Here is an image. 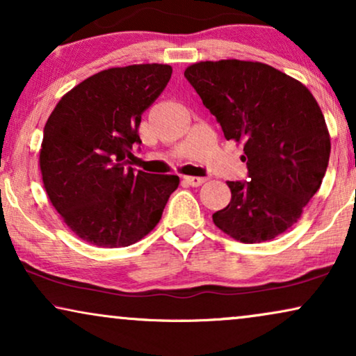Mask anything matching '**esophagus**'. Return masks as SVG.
Returning <instances> with one entry per match:
<instances>
[{
	"label": "esophagus",
	"mask_w": 356,
	"mask_h": 356,
	"mask_svg": "<svg viewBox=\"0 0 356 356\" xmlns=\"http://www.w3.org/2000/svg\"><path fill=\"white\" fill-rule=\"evenodd\" d=\"M183 179L189 184V186H201V184L207 181L206 178H199V177H184Z\"/></svg>",
	"instance_id": "1"
}]
</instances>
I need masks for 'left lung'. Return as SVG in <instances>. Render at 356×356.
I'll use <instances>...</instances> for the list:
<instances>
[{
	"mask_svg": "<svg viewBox=\"0 0 356 356\" xmlns=\"http://www.w3.org/2000/svg\"><path fill=\"white\" fill-rule=\"evenodd\" d=\"M227 140L245 144L248 181H227L232 201L212 216L241 243L270 241L293 227L327 170L330 136L300 81L259 61H199L184 71Z\"/></svg>",
	"mask_w": 356,
	"mask_h": 356,
	"instance_id": "1",
	"label": "left lung"
}]
</instances>
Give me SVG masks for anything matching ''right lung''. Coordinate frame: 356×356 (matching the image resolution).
I'll return each instance as SVG.
<instances>
[{"label": "right lung", "mask_w": 356, "mask_h": 356, "mask_svg": "<svg viewBox=\"0 0 356 356\" xmlns=\"http://www.w3.org/2000/svg\"><path fill=\"white\" fill-rule=\"evenodd\" d=\"M172 66L110 67L87 77L48 116L40 147L42 181L67 228L90 245L123 248L162 218L179 178L126 167L140 144V115L162 94Z\"/></svg>", "instance_id": "1"}]
</instances>
